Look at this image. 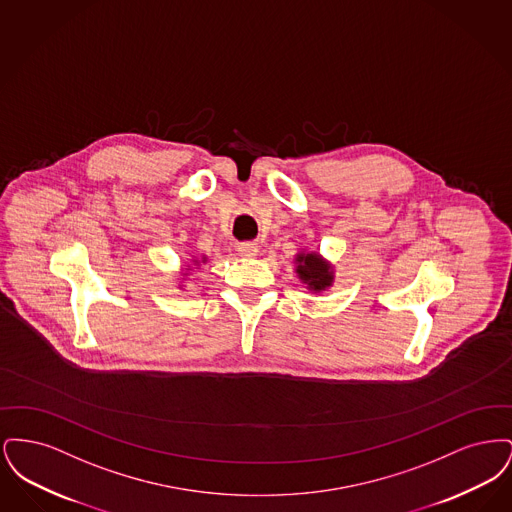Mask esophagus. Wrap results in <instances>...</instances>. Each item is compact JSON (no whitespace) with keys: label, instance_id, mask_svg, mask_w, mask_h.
<instances>
[{"label":"esophagus","instance_id":"esophagus-1","mask_svg":"<svg viewBox=\"0 0 512 512\" xmlns=\"http://www.w3.org/2000/svg\"><path fill=\"white\" fill-rule=\"evenodd\" d=\"M257 251H259V247H257V244H253V242H244V244L238 245V253L242 257H255Z\"/></svg>","mask_w":512,"mask_h":512}]
</instances>
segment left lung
Segmentation results:
<instances>
[{
    "instance_id": "left-lung-1",
    "label": "left lung",
    "mask_w": 512,
    "mask_h": 512,
    "mask_svg": "<svg viewBox=\"0 0 512 512\" xmlns=\"http://www.w3.org/2000/svg\"><path fill=\"white\" fill-rule=\"evenodd\" d=\"M297 278L307 284L311 292L320 293L334 284V267L317 251L295 255Z\"/></svg>"
}]
</instances>
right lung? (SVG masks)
Instances as JSON below:
<instances>
[{"label": "right lung", "instance_id": "1", "mask_svg": "<svg viewBox=\"0 0 512 512\" xmlns=\"http://www.w3.org/2000/svg\"><path fill=\"white\" fill-rule=\"evenodd\" d=\"M207 261V257H201V261L199 259H192V265H186V270H184V276H188V272L190 270H194V268L199 267V263H205Z\"/></svg>", "mask_w": 512, "mask_h": 512}]
</instances>
